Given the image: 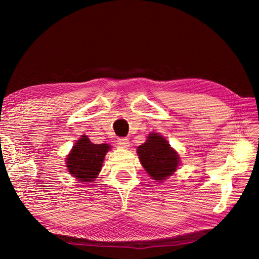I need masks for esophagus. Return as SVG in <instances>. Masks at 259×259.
<instances>
[{
	"mask_svg": "<svg viewBox=\"0 0 259 259\" xmlns=\"http://www.w3.org/2000/svg\"><path fill=\"white\" fill-rule=\"evenodd\" d=\"M117 143H119V145H120L121 147H123V148H128V147L130 146L129 139H128V138H125V137H123V138H120L119 140H117Z\"/></svg>",
	"mask_w": 259,
	"mask_h": 259,
	"instance_id": "esophagus-1",
	"label": "esophagus"
}]
</instances>
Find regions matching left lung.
<instances>
[{"label":"left lung","instance_id":"1","mask_svg":"<svg viewBox=\"0 0 259 259\" xmlns=\"http://www.w3.org/2000/svg\"><path fill=\"white\" fill-rule=\"evenodd\" d=\"M137 154L144 169L156 182L171 176L179 165L178 153L157 133L148 135L146 142L138 146Z\"/></svg>","mask_w":259,"mask_h":259}]
</instances>
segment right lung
<instances>
[{
  "instance_id": "obj_1",
  "label": "right lung",
  "mask_w": 259,
  "mask_h": 259,
  "mask_svg": "<svg viewBox=\"0 0 259 259\" xmlns=\"http://www.w3.org/2000/svg\"><path fill=\"white\" fill-rule=\"evenodd\" d=\"M108 150V144H94L88 136L82 135L66 157L68 172L80 182L91 183L102 170Z\"/></svg>"
}]
</instances>
